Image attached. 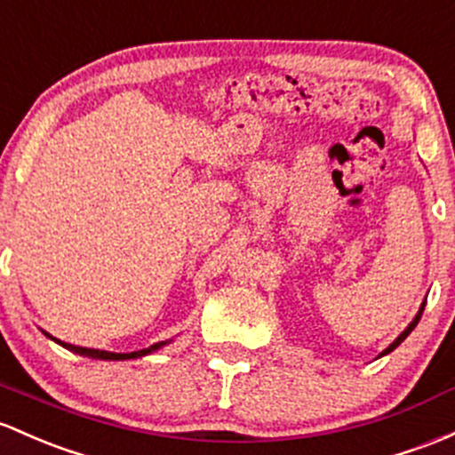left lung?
<instances>
[{"label": "left lung", "mask_w": 455, "mask_h": 455, "mask_svg": "<svg viewBox=\"0 0 455 455\" xmlns=\"http://www.w3.org/2000/svg\"><path fill=\"white\" fill-rule=\"evenodd\" d=\"M423 307H425V304L421 306V310H419V315H417V316H414V321H412V323H410L408 327H405V330L402 331V334H399V336H397V340H395V343H393V345H390V347H388V349H384V351H382V355H384V354H388V351H393V349H395V347H399V345H402V343H403V340H405V336H408V334H410V331H412V330H414V327H417V323H419V319H421V315H423Z\"/></svg>", "instance_id": "8db88e82"}]
</instances>
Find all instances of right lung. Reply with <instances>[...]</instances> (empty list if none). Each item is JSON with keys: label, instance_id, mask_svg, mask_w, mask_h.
<instances>
[{"label": "right lung", "instance_id": "add662e5", "mask_svg": "<svg viewBox=\"0 0 455 455\" xmlns=\"http://www.w3.org/2000/svg\"><path fill=\"white\" fill-rule=\"evenodd\" d=\"M53 340H56V339H53ZM58 343H60V340H58ZM62 345H65V343H62ZM160 345H164V343H156V345H151L149 349L132 351V354H115V351H104V349H89V347H76V345H65V347H69V349L77 351V354L92 355V358H101V360H128V358H140V355H145V354H149V351L158 349Z\"/></svg>", "mask_w": 455, "mask_h": 455}]
</instances>
